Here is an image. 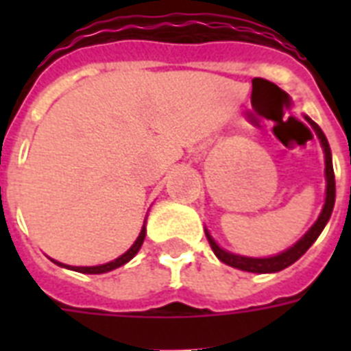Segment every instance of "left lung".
<instances>
[{"label": "left lung", "instance_id": "1", "mask_svg": "<svg viewBox=\"0 0 351 351\" xmlns=\"http://www.w3.org/2000/svg\"><path fill=\"white\" fill-rule=\"evenodd\" d=\"M306 121L313 127V131H315L317 138H319V142L322 145V151H324V165H326V169H324V176H326V198H324V206H322V211L319 215V219L315 220V224L311 226L310 230L306 231L302 237H300L297 242H295L291 247L288 250H284L282 253H278V255L273 256H262V258H256V256H244V255H237V253H231V251L224 250V247H220L215 239L211 237L208 230H206V237L209 240V245H211V250L217 255L219 261H222L224 264L231 267H237V269H242V271H250V273H277L282 271L284 267L291 266L293 262H297L300 256L304 255L306 251L310 250V245L319 239V234L322 233L324 230V226L328 224V220L332 217L333 206H335V175H333V164H332V151H330V143H328L326 136H324V132L319 125H317L315 121L311 120L310 117H306Z\"/></svg>", "mask_w": 351, "mask_h": 351}]
</instances>
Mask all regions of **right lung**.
<instances>
[{
	"label": "right lung",
	"mask_w": 351,
	"mask_h": 351,
	"mask_svg": "<svg viewBox=\"0 0 351 351\" xmlns=\"http://www.w3.org/2000/svg\"><path fill=\"white\" fill-rule=\"evenodd\" d=\"M145 233H147V231H145V222H143L142 231H140V234H138V239L134 240V244H132L131 247H129V250L123 253V255H120L118 258H114V261L107 262V264H100V266H67V264H63V262H58V261H52V262H54V264H58V266L67 267V269H73V271L89 273V275H98V273L112 271V269H117V267L127 264V262L131 261L132 256L136 255L138 251H140V247H142L143 239H145Z\"/></svg>",
	"instance_id": "1"
}]
</instances>
